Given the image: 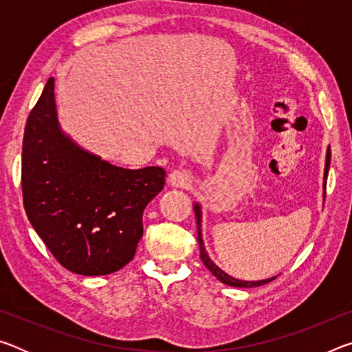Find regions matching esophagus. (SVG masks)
<instances>
[{
    "instance_id": "34e87169",
    "label": "esophagus",
    "mask_w": 352,
    "mask_h": 352,
    "mask_svg": "<svg viewBox=\"0 0 352 352\" xmlns=\"http://www.w3.org/2000/svg\"><path fill=\"white\" fill-rule=\"evenodd\" d=\"M192 183V175L184 169H175L169 174V184L174 188H189Z\"/></svg>"
}]
</instances>
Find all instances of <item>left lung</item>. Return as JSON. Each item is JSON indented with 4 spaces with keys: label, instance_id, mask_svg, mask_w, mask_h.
<instances>
[{
    "label": "left lung",
    "instance_id": "8db88e82",
    "mask_svg": "<svg viewBox=\"0 0 352 352\" xmlns=\"http://www.w3.org/2000/svg\"><path fill=\"white\" fill-rule=\"evenodd\" d=\"M329 164H331V146H327L326 151V162H324V174H323V190H326V178H327V172H329ZM194 211H195V219H197V237H199V245H200V258L204 261V264L208 270H210L214 276H216L220 283H223L226 285H231V287H259V285H264L267 283H270L275 279L273 278H267V279H261V281H242V279H237L234 276L228 275V273L223 272L220 267L214 264V261L210 258L208 254L205 243H204V236H201V205L199 201H194Z\"/></svg>",
    "mask_w": 352,
    "mask_h": 352
}]
</instances>
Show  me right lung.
I'll list each match as a JSON object with an SVG mask.
<instances>
[{
    "instance_id": "1",
    "label": "right lung",
    "mask_w": 352,
    "mask_h": 352,
    "mask_svg": "<svg viewBox=\"0 0 352 352\" xmlns=\"http://www.w3.org/2000/svg\"><path fill=\"white\" fill-rule=\"evenodd\" d=\"M164 180L163 168H119L65 133L50 77L26 122L21 186L29 222L65 269L100 276L129 264Z\"/></svg>"
}]
</instances>
